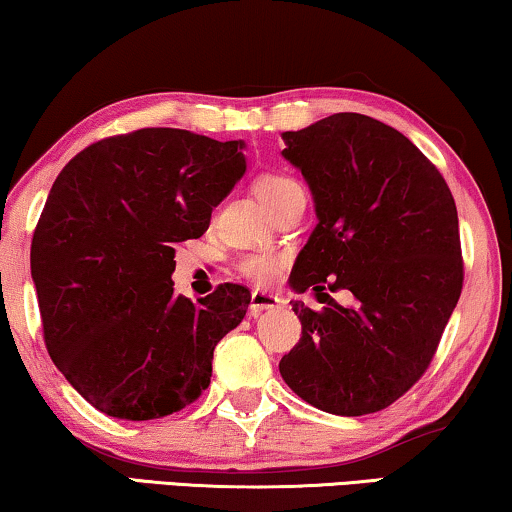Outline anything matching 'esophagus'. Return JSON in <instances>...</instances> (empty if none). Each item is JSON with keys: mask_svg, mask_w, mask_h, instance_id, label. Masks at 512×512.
Masks as SVG:
<instances>
[{"mask_svg": "<svg viewBox=\"0 0 512 512\" xmlns=\"http://www.w3.org/2000/svg\"><path fill=\"white\" fill-rule=\"evenodd\" d=\"M284 300L275 296V293H268V291H254L251 293V305H249V312L251 317H261L263 312H270L275 310V307L282 305Z\"/></svg>", "mask_w": 512, "mask_h": 512, "instance_id": "34e87169", "label": "esophagus"}]
</instances>
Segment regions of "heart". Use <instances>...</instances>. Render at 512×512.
Wrapping results in <instances>:
<instances>
[{
    "label": "heart",
    "mask_w": 512,
    "mask_h": 512,
    "mask_svg": "<svg viewBox=\"0 0 512 512\" xmlns=\"http://www.w3.org/2000/svg\"><path fill=\"white\" fill-rule=\"evenodd\" d=\"M254 188H256L258 198L265 202V207H268L272 214H275L293 193L303 191L298 181L284 172L261 174V177L254 181ZM279 268H282V261L272 254H247L240 261V272L254 284L272 282V279L277 277Z\"/></svg>",
    "instance_id": "heart-1"
}]
</instances>
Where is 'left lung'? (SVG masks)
<instances>
[{
	"mask_svg": "<svg viewBox=\"0 0 512 512\" xmlns=\"http://www.w3.org/2000/svg\"><path fill=\"white\" fill-rule=\"evenodd\" d=\"M282 137L319 219L289 282L317 296L349 291L356 307L317 312L293 300L303 335L279 373L314 408L370 415L426 373L457 307V205L436 165L370 116L345 111Z\"/></svg>",
	"mask_w": 512,
	"mask_h": 512,
	"instance_id": "obj_1",
	"label": "left lung"
}]
</instances>
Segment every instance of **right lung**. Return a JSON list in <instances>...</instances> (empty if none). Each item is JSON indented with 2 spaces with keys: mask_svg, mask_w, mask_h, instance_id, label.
<instances>
[{
  "mask_svg": "<svg viewBox=\"0 0 512 512\" xmlns=\"http://www.w3.org/2000/svg\"><path fill=\"white\" fill-rule=\"evenodd\" d=\"M247 170L242 142L142 128L62 167L32 237L48 354L104 415L146 422L198 401L214 347L247 314L249 289L174 293V247L198 240Z\"/></svg>",
  "mask_w": 512,
  "mask_h": 512,
  "instance_id": "obj_1",
  "label": "right lung"
}]
</instances>
